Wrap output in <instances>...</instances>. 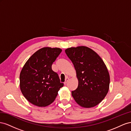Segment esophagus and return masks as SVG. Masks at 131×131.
Masks as SVG:
<instances>
[{"instance_id":"esophagus-1","label":"esophagus","mask_w":131,"mask_h":131,"mask_svg":"<svg viewBox=\"0 0 131 131\" xmlns=\"http://www.w3.org/2000/svg\"><path fill=\"white\" fill-rule=\"evenodd\" d=\"M69 80V78L68 77H67L66 78V80H65V82H64V84L66 85V84H67V83H68V81Z\"/></svg>"}]
</instances>
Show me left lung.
I'll return each instance as SVG.
<instances>
[{"label":"left lung","mask_w":131,"mask_h":131,"mask_svg":"<svg viewBox=\"0 0 131 131\" xmlns=\"http://www.w3.org/2000/svg\"><path fill=\"white\" fill-rule=\"evenodd\" d=\"M65 53L73 63L78 80L77 88L72 91L75 102L86 108L97 105L109 89L110 76L105 63L87 47L69 48Z\"/></svg>","instance_id":"obj_1"}]
</instances>
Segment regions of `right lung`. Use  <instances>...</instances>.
Segmentation results:
<instances>
[{"mask_svg": "<svg viewBox=\"0 0 131 131\" xmlns=\"http://www.w3.org/2000/svg\"><path fill=\"white\" fill-rule=\"evenodd\" d=\"M61 51L58 48H41L28 59L22 68L20 74L21 91L33 105L39 107L50 105L63 87L58 73L51 69Z\"/></svg>", "mask_w": 131, "mask_h": 131, "instance_id": "right-lung-1", "label": "right lung"}]
</instances>
